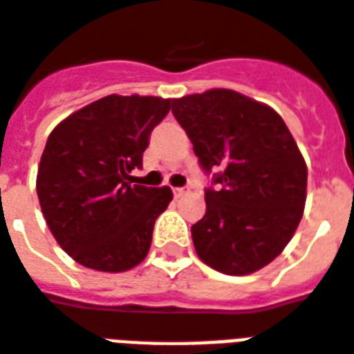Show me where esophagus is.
<instances>
[{"label": "esophagus", "instance_id": "esophagus-1", "mask_svg": "<svg viewBox=\"0 0 354 354\" xmlns=\"http://www.w3.org/2000/svg\"><path fill=\"white\" fill-rule=\"evenodd\" d=\"M188 194V188L187 187H180V188H174V196L175 198H180V196Z\"/></svg>", "mask_w": 354, "mask_h": 354}]
</instances>
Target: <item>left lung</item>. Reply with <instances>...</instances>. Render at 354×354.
<instances>
[{"instance_id": "left-lung-1", "label": "left lung", "mask_w": 354, "mask_h": 354, "mask_svg": "<svg viewBox=\"0 0 354 354\" xmlns=\"http://www.w3.org/2000/svg\"><path fill=\"white\" fill-rule=\"evenodd\" d=\"M207 175L205 215L192 224L198 257L226 275L270 264L304 215L308 167L283 118L264 103L215 88L171 102Z\"/></svg>"}]
</instances>
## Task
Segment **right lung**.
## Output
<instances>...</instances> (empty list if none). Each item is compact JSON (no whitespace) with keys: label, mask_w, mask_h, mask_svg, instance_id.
<instances>
[{"label":"right lung","mask_w":354,"mask_h":354,"mask_svg":"<svg viewBox=\"0 0 354 354\" xmlns=\"http://www.w3.org/2000/svg\"><path fill=\"white\" fill-rule=\"evenodd\" d=\"M171 107L154 95L111 94L62 120L46 139L37 196L69 257L97 272H126L145 259L152 228L171 202L167 187L136 185L151 131Z\"/></svg>","instance_id":"1"}]
</instances>
